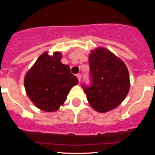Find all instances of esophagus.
<instances>
[{
  "label": "esophagus",
  "instance_id": "1",
  "mask_svg": "<svg viewBox=\"0 0 155 155\" xmlns=\"http://www.w3.org/2000/svg\"><path fill=\"white\" fill-rule=\"evenodd\" d=\"M76 76H77L78 80H79V82H80V81H81V75L79 73V74L76 75Z\"/></svg>",
  "mask_w": 155,
  "mask_h": 155
}]
</instances>
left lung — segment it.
Masks as SVG:
<instances>
[{"label":"left lung","instance_id":"1","mask_svg":"<svg viewBox=\"0 0 155 155\" xmlns=\"http://www.w3.org/2000/svg\"><path fill=\"white\" fill-rule=\"evenodd\" d=\"M91 85H82L94 109L106 112L116 108L127 95L130 76L124 62L104 48L89 55Z\"/></svg>","mask_w":155,"mask_h":155}]
</instances>
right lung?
Masks as SVG:
<instances>
[{
    "label": "right lung",
    "mask_w": 155,
    "mask_h": 155,
    "mask_svg": "<svg viewBox=\"0 0 155 155\" xmlns=\"http://www.w3.org/2000/svg\"><path fill=\"white\" fill-rule=\"evenodd\" d=\"M61 53L42 54L26 74L25 87L31 101L39 109L54 112L67 100L71 87L78 84L69 65L61 62Z\"/></svg>",
    "instance_id": "right-lung-1"
}]
</instances>
